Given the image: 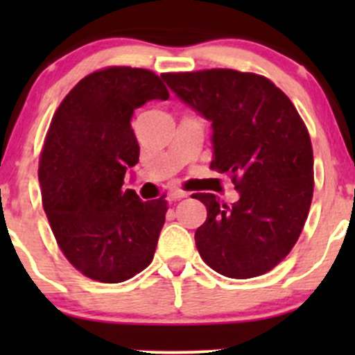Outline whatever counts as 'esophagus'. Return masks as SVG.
Listing matches in <instances>:
<instances>
[{"label":"esophagus","instance_id":"1","mask_svg":"<svg viewBox=\"0 0 355 355\" xmlns=\"http://www.w3.org/2000/svg\"><path fill=\"white\" fill-rule=\"evenodd\" d=\"M184 198H187V194H185L184 191H171L168 192L166 196V199L170 200V202H173V200H178V199H184Z\"/></svg>","mask_w":355,"mask_h":355}]
</instances>
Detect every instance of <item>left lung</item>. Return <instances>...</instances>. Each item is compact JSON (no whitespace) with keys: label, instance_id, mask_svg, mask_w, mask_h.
<instances>
[{"label":"left lung","instance_id":"left-lung-1","mask_svg":"<svg viewBox=\"0 0 355 355\" xmlns=\"http://www.w3.org/2000/svg\"><path fill=\"white\" fill-rule=\"evenodd\" d=\"M163 78L211 121V170L230 175L241 196L232 206L194 196L207 209L196 230L200 257L228 278L268 273L295 245L313 200V146L302 118L263 75L211 68Z\"/></svg>","mask_w":355,"mask_h":355}]
</instances>
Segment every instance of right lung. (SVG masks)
<instances>
[{"label":"right lung","instance_id":"right-lung-1","mask_svg":"<svg viewBox=\"0 0 355 355\" xmlns=\"http://www.w3.org/2000/svg\"><path fill=\"white\" fill-rule=\"evenodd\" d=\"M168 98L151 70L110 67L82 78L53 116L39 159L42 206L62 252L87 278L120 284L151 264L166 200L142 202L121 185L139 161L134 110Z\"/></svg>","mask_w":355,"mask_h":355}]
</instances>
